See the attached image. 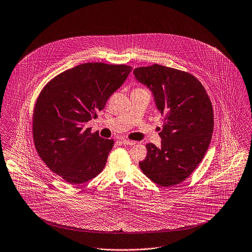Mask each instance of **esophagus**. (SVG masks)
<instances>
[{
	"label": "esophagus",
	"instance_id": "34e87169",
	"mask_svg": "<svg viewBox=\"0 0 252 252\" xmlns=\"http://www.w3.org/2000/svg\"><path fill=\"white\" fill-rule=\"evenodd\" d=\"M122 143L124 145H127V146H133L136 144L135 141H132V140H128V139H123L122 140Z\"/></svg>",
	"mask_w": 252,
	"mask_h": 252
}]
</instances>
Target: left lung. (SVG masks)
<instances>
[{"mask_svg": "<svg viewBox=\"0 0 252 252\" xmlns=\"http://www.w3.org/2000/svg\"><path fill=\"white\" fill-rule=\"evenodd\" d=\"M148 88L158 110L164 115L160 148L148 143L139 166L155 183L171 187L184 181L199 165L213 132V110L207 94L193 75L154 64L133 70Z\"/></svg>", "mask_w": 252, "mask_h": 252, "instance_id": "obj_1", "label": "left lung"}]
</instances>
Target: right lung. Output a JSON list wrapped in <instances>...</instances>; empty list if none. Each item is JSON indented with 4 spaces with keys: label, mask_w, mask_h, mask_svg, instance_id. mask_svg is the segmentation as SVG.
<instances>
[{
    "label": "right lung",
    "mask_w": 252,
    "mask_h": 252,
    "mask_svg": "<svg viewBox=\"0 0 252 252\" xmlns=\"http://www.w3.org/2000/svg\"><path fill=\"white\" fill-rule=\"evenodd\" d=\"M131 70L127 65L81 64L52 79L39 95L34 143L48 167L68 183H84L103 170L114 140L91 133L85 125L97 117Z\"/></svg>",
    "instance_id": "right-lung-1"
}]
</instances>
